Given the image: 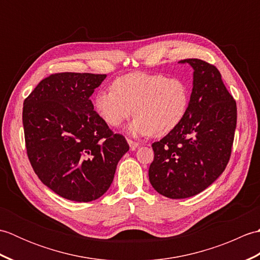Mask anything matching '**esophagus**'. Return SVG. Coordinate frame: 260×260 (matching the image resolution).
<instances>
[{"label": "esophagus", "instance_id": "esophagus-1", "mask_svg": "<svg viewBox=\"0 0 260 260\" xmlns=\"http://www.w3.org/2000/svg\"><path fill=\"white\" fill-rule=\"evenodd\" d=\"M127 142H128V144H129V147H131L132 151H135L136 148H137V146H139V143L132 141V140H129V139L127 140Z\"/></svg>", "mask_w": 260, "mask_h": 260}]
</instances>
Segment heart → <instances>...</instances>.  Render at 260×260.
<instances>
[{"label": "heart", "instance_id": "heart-1", "mask_svg": "<svg viewBox=\"0 0 260 260\" xmlns=\"http://www.w3.org/2000/svg\"><path fill=\"white\" fill-rule=\"evenodd\" d=\"M190 103L186 82L163 74L133 73L116 79L112 90H99L93 105L105 123L117 128L133 114V135L171 133L184 119Z\"/></svg>", "mask_w": 260, "mask_h": 260}]
</instances>
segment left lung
Masks as SVG:
<instances>
[{
	"label": "left lung",
	"instance_id": "8db88e82",
	"mask_svg": "<svg viewBox=\"0 0 260 260\" xmlns=\"http://www.w3.org/2000/svg\"><path fill=\"white\" fill-rule=\"evenodd\" d=\"M194 69L189 108L184 119L152 144L148 169L152 186L170 199L198 194L211 185L230 159L237 125V105L215 66L184 59Z\"/></svg>",
	"mask_w": 260,
	"mask_h": 260
}]
</instances>
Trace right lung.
<instances>
[{
    "label": "right lung",
    "mask_w": 260,
    "mask_h": 260,
    "mask_svg": "<svg viewBox=\"0 0 260 260\" xmlns=\"http://www.w3.org/2000/svg\"><path fill=\"white\" fill-rule=\"evenodd\" d=\"M106 75L58 73L42 79L24 99L26 154L38 178L76 202L101 198L129 150L93 110L90 96Z\"/></svg>",
    "instance_id": "add662e5"
}]
</instances>
